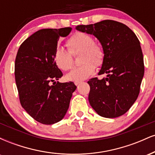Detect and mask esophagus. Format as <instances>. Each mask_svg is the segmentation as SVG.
Instances as JSON below:
<instances>
[{
    "instance_id": "1",
    "label": "esophagus",
    "mask_w": 155,
    "mask_h": 155,
    "mask_svg": "<svg viewBox=\"0 0 155 155\" xmlns=\"http://www.w3.org/2000/svg\"><path fill=\"white\" fill-rule=\"evenodd\" d=\"M80 83H81V81H74V84H75V85H76V86H78V85H79Z\"/></svg>"
}]
</instances>
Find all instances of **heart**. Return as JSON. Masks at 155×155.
I'll list each match as a JSON object with an SVG mask.
<instances>
[{"instance_id":"1","label":"heart","mask_w":155,"mask_h":155,"mask_svg":"<svg viewBox=\"0 0 155 155\" xmlns=\"http://www.w3.org/2000/svg\"><path fill=\"white\" fill-rule=\"evenodd\" d=\"M66 44L68 51L58 47L54 51L53 60L60 70L66 71L72 67V55L81 53L79 62L81 65L74 68L67 74L66 79L68 81H81L87 79L95 71V66H101L104 63V49L95 43L91 35L84 33H76L68 39Z\"/></svg>"}]
</instances>
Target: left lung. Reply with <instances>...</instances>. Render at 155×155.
<instances>
[{
	"mask_svg": "<svg viewBox=\"0 0 155 155\" xmlns=\"http://www.w3.org/2000/svg\"><path fill=\"white\" fill-rule=\"evenodd\" d=\"M76 29L95 35L105 52L98 74L107 76L87 81L90 87L89 102L101 117L122 116L136 101L144 74L139 40L127 25L110 19L78 25Z\"/></svg>",
	"mask_w": 155,
	"mask_h": 155,
	"instance_id": "obj_1",
	"label": "left lung"
}]
</instances>
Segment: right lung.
Returning <instances> with one entry per match:
<instances>
[{"label":"right lung","mask_w":155,"mask_h":155,"mask_svg":"<svg viewBox=\"0 0 155 155\" xmlns=\"http://www.w3.org/2000/svg\"><path fill=\"white\" fill-rule=\"evenodd\" d=\"M71 31V28L40 30L24 41L17 51L15 75L19 101L41 124H54L65 117L76 89L72 81H54L63 73L54 64V51L60 36H67Z\"/></svg>","instance_id":"right-lung-1"}]
</instances>
